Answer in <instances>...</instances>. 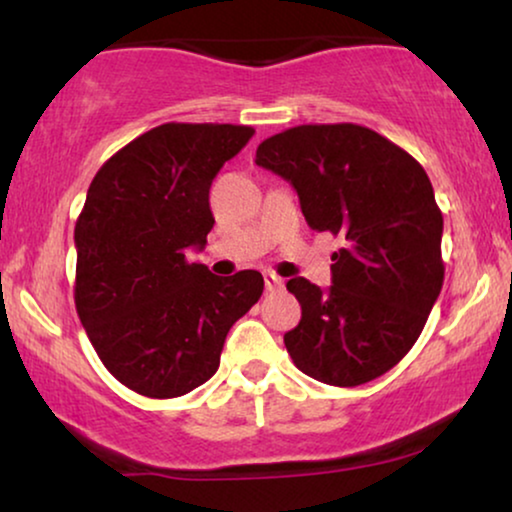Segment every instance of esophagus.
Segmentation results:
<instances>
[{
	"label": "esophagus",
	"mask_w": 512,
	"mask_h": 512,
	"mask_svg": "<svg viewBox=\"0 0 512 512\" xmlns=\"http://www.w3.org/2000/svg\"><path fill=\"white\" fill-rule=\"evenodd\" d=\"M284 286V282H282V277H277V275H272V272H268V275H265V289L268 291H279Z\"/></svg>",
	"instance_id": "1"
}]
</instances>
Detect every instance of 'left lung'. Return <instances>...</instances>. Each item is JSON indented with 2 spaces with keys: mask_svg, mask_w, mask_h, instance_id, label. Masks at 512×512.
<instances>
[{
  "mask_svg": "<svg viewBox=\"0 0 512 512\" xmlns=\"http://www.w3.org/2000/svg\"><path fill=\"white\" fill-rule=\"evenodd\" d=\"M256 165L296 188L307 226L338 235L333 284L286 282L300 324L284 335L293 363L333 387H359L415 345L443 289V214L424 167L354 123L298 125L268 137Z\"/></svg>",
  "mask_w": 512,
  "mask_h": 512,
  "instance_id": "8db88e82",
  "label": "left lung"
}]
</instances>
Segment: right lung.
<instances>
[{"mask_svg":"<svg viewBox=\"0 0 512 512\" xmlns=\"http://www.w3.org/2000/svg\"><path fill=\"white\" fill-rule=\"evenodd\" d=\"M254 128L165 123L95 174L74 228V303L97 356L149 398L184 396L216 373L230 326L258 303L263 277H219L188 261L214 228L209 186Z\"/></svg>","mask_w":512,"mask_h":512,"instance_id":"add662e5","label":"right lung"}]
</instances>
